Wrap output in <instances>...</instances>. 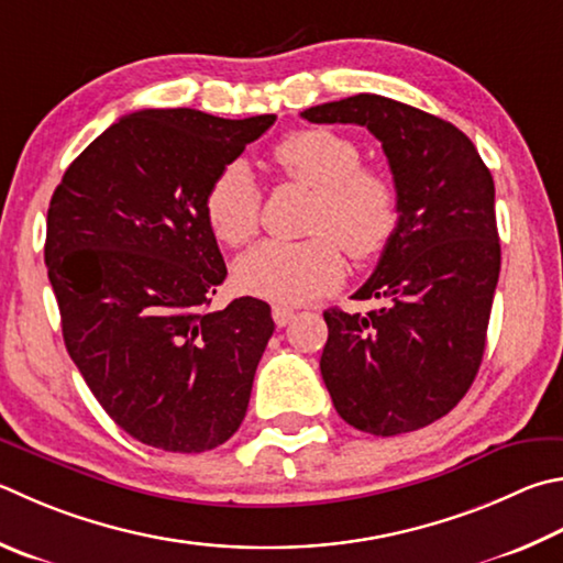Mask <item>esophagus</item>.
Wrapping results in <instances>:
<instances>
[{
  "instance_id": "obj_1",
  "label": "esophagus",
  "mask_w": 563,
  "mask_h": 563,
  "mask_svg": "<svg viewBox=\"0 0 563 563\" xmlns=\"http://www.w3.org/2000/svg\"><path fill=\"white\" fill-rule=\"evenodd\" d=\"M295 317V310L292 308H288V305H273V320H275V324L278 327H285V324H290V320Z\"/></svg>"
}]
</instances>
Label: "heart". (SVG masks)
<instances>
[{"mask_svg":"<svg viewBox=\"0 0 563 563\" xmlns=\"http://www.w3.org/2000/svg\"><path fill=\"white\" fill-rule=\"evenodd\" d=\"M275 167L314 191L302 243L265 241L236 263L246 292L275 302H302L336 288L344 278L340 246L356 261L379 255L401 217L398 189L386 172L362 165L352 137L327 128L290 132L273 147ZM203 219L231 249L249 243L261 221V189L246 162H229L203 194Z\"/></svg>","mask_w":563,"mask_h":563,"instance_id":"heart-1","label":"heart"}]
</instances>
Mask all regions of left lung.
<instances>
[{
	"mask_svg": "<svg viewBox=\"0 0 563 563\" xmlns=\"http://www.w3.org/2000/svg\"><path fill=\"white\" fill-rule=\"evenodd\" d=\"M300 115L369 130L401 203L372 278L354 292L382 308L324 312V386L356 431H418L453 411L483 362L499 278L493 175L465 132L391 98L360 93Z\"/></svg>",
	"mask_w": 563,
	"mask_h": 563,
	"instance_id": "8db88e82",
	"label": "left lung"
}]
</instances>
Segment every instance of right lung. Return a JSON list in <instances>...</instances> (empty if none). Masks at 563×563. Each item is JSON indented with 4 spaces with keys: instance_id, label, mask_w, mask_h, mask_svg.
I'll return each instance as SVG.
<instances>
[{
    "instance_id": "add662e5",
    "label": "right lung",
    "mask_w": 563,
    "mask_h": 563,
    "mask_svg": "<svg viewBox=\"0 0 563 563\" xmlns=\"http://www.w3.org/2000/svg\"><path fill=\"white\" fill-rule=\"evenodd\" d=\"M275 115L130 112L70 162L44 258L70 360L135 441L203 453L239 431L275 330L268 302L209 310L227 263L203 194Z\"/></svg>"
}]
</instances>
